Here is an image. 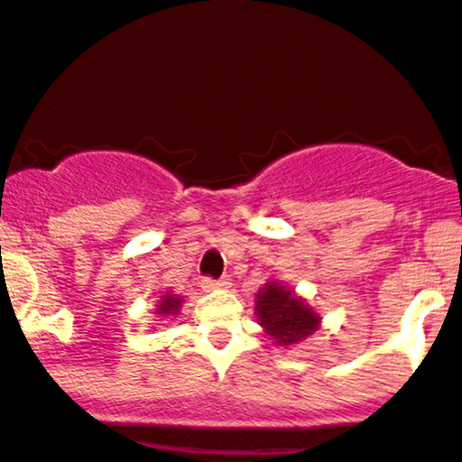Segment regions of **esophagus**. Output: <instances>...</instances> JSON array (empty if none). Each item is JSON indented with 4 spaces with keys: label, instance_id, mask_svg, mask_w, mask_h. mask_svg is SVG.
<instances>
[{
    "label": "esophagus",
    "instance_id": "34e87169",
    "mask_svg": "<svg viewBox=\"0 0 462 462\" xmlns=\"http://www.w3.org/2000/svg\"><path fill=\"white\" fill-rule=\"evenodd\" d=\"M228 284H231L228 280H210V277L201 280L203 291H222V289H228Z\"/></svg>",
    "mask_w": 462,
    "mask_h": 462
}]
</instances>
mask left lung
I'll return each mask as SVG.
<instances>
[{"label": "left lung", "mask_w": 462, "mask_h": 462, "mask_svg": "<svg viewBox=\"0 0 462 462\" xmlns=\"http://www.w3.org/2000/svg\"><path fill=\"white\" fill-rule=\"evenodd\" d=\"M254 314L275 346H296L321 326V314L282 282H266L256 291Z\"/></svg>", "instance_id": "8db88e82"}]
</instances>
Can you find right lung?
<instances>
[{
    "instance_id": "add662e5",
    "label": "right lung",
    "mask_w": 462,
    "mask_h": 462,
    "mask_svg": "<svg viewBox=\"0 0 462 462\" xmlns=\"http://www.w3.org/2000/svg\"><path fill=\"white\" fill-rule=\"evenodd\" d=\"M182 303H185V298L178 296V293L166 291L164 296L159 298L157 312H154V317H159V319H154V321H157V324H159V321H162V319H169V317H175V314H180Z\"/></svg>"
}]
</instances>
